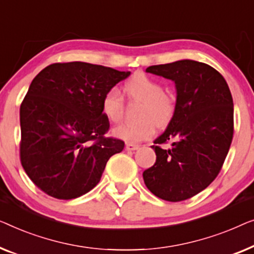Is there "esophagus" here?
Instances as JSON below:
<instances>
[{"mask_svg":"<svg viewBox=\"0 0 254 254\" xmlns=\"http://www.w3.org/2000/svg\"><path fill=\"white\" fill-rule=\"evenodd\" d=\"M126 148L127 151H137L139 148V145H135V144H127L126 145Z\"/></svg>","mask_w":254,"mask_h":254,"instance_id":"esophagus-1","label":"esophagus"}]
</instances>
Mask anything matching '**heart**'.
<instances>
[{
	"label": "heart",
	"instance_id": "b5f03b06",
	"mask_svg": "<svg viewBox=\"0 0 254 254\" xmlns=\"http://www.w3.org/2000/svg\"><path fill=\"white\" fill-rule=\"evenodd\" d=\"M124 91L130 99L142 102L138 115L140 121L116 127L113 130L115 137L130 144L140 142L154 135L156 124L164 127L169 123L174 115V103L159 81L144 73H138L127 81ZM101 110L110 122L117 123L122 120L124 103L119 88L112 87L103 94Z\"/></svg>",
	"mask_w": 254,
	"mask_h": 254
}]
</instances>
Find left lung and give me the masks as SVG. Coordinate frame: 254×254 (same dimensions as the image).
Listing matches in <instances>:
<instances>
[{
    "label": "left lung",
    "mask_w": 254,
    "mask_h": 254,
    "mask_svg": "<svg viewBox=\"0 0 254 254\" xmlns=\"http://www.w3.org/2000/svg\"><path fill=\"white\" fill-rule=\"evenodd\" d=\"M146 72L173 80L176 106L166 131L154 140V166L146 187L167 201L198 194L219 175L234 134V102L227 81L208 64L192 60L152 65ZM174 140L170 149L161 145Z\"/></svg>",
    "instance_id": "left-lung-1"
}]
</instances>
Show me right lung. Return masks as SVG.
<instances>
[{"label": "right lung", "instance_id": "obj_1", "mask_svg": "<svg viewBox=\"0 0 254 254\" xmlns=\"http://www.w3.org/2000/svg\"><path fill=\"white\" fill-rule=\"evenodd\" d=\"M130 71L85 62L54 63L39 72L20 105V162L51 197H80L100 182L124 141L107 138L103 94Z\"/></svg>", "mask_w": 254, "mask_h": 254}]
</instances>
